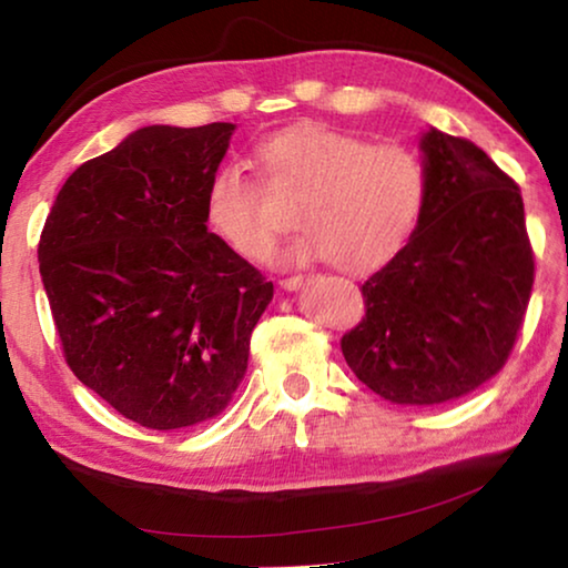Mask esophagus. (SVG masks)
<instances>
[{"instance_id":"34e87169","label":"esophagus","mask_w":568,"mask_h":568,"mask_svg":"<svg viewBox=\"0 0 568 568\" xmlns=\"http://www.w3.org/2000/svg\"><path fill=\"white\" fill-rule=\"evenodd\" d=\"M303 283H305V275H291V277H283L281 287H285V291H297Z\"/></svg>"}]
</instances>
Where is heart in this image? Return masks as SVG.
Listing matches in <instances>:
<instances>
[{
    "mask_svg": "<svg viewBox=\"0 0 568 568\" xmlns=\"http://www.w3.org/2000/svg\"><path fill=\"white\" fill-rule=\"evenodd\" d=\"M263 170L275 187L301 192L293 215L303 225L283 257L325 261L348 273L373 271L406 245L426 197L418 155L396 142L373 145L361 134L295 124L263 140ZM210 227L250 261L271 253L277 233L261 190L237 162H225L205 192Z\"/></svg>",
    "mask_w": 568,
    "mask_h": 568,
    "instance_id": "obj_1",
    "label": "heart"
}]
</instances>
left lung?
I'll list each match as a JSON object with an SVG mask.
<instances>
[{
    "instance_id": "8db88e82",
    "label": "left lung",
    "mask_w": 568,
    "mask_h": 568,
    "mask_svg": "<svg viewBox=\"0 0 568 568\" xmlns=\"http://www.w3.org/2000/svg\"><path fill=\"white\" fill-rule=\"evenodd\" d=\"M416 233L361 285L365 315L341 338L351 371L396 406H438L504 368L534 287L521 190L466 138L423 134Z\"/></svg>"
}]
</instances>
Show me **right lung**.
Segmentation results:
<instances>
[{"label": "right lung", "instance_id": "1", "mask_svg": "<svg viewBox=\"0 0 568 568\" xmlns=\"http://www.w3.org/2000/svg\"><path fill=\"white\" fill-rule=\"evenodd\" d=\"M233 130L132 132L67 178L37 247L67 365L152 430L227 408L273 297V283L205 225Z\"/></svg>", "mask_w": 568, "mask_h": 568}]
</instances>
